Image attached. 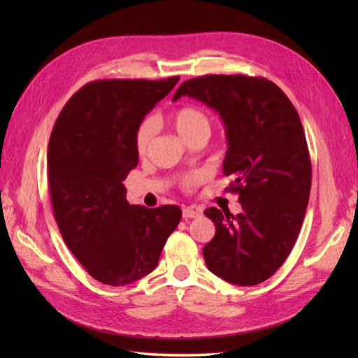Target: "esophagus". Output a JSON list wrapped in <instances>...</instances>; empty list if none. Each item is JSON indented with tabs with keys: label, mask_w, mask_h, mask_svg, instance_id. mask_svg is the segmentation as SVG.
<instances>
[{
	"label": "esophagus",
	"mask_w": 358,
	"mask_h": 358,
	"mask_svg": "<svg viewBox=\"0 0 358 358\" xmlns=\"http://www.w3.org/2000/svg\"><path fill=\"white\" fill-rule=\"evenodd\" d=\"M201 215V209L199 208H183L182 210V216L185 220H189V218H197V216Z\"/></svg>",
	"instance_id": "1"
}]
</instances>
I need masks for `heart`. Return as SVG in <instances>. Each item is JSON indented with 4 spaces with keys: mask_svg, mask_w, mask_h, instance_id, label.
I'll list each match as a JSON object with an SVG mask.
<instances>
[{
    "mask_svg": "<svg viewBox=\"0 0 358 358\" xmlns=\"http://www.w3.org/2000/svg\"><path fill=\"white\" fill-rule=\"evenodd\" d=\"M170 124L176 129V133L185 140V142L188 138L197 134L209 136L210 133V121L208 115L192 106H185L178 109L170 116ZM152 136H154V122L150 121V119H146V121H143L137 127L136 138H134L136 149L140 155H143L146 152L150 140H152ZM187 183L188 185L196 183V178H188Z\"/></svg>",
    "mask_w": 358,
    "mask_h": 358,
    "instance_id": "1",
    "label": "heart"
}]
</instances>
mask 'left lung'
Returning a JSON list of instances; mask_svg holds the SVG:
<instances>
[{
	"label": "left lung",
	"instance_id": "obj_1",
	"mask_svg": "<svg viewBox=\"0 0 358 358\" xmlns=\"http://www.w3.org/2000/svg\"><path fill=\"white\" fill-rule=\"evenodd\" d=\"M187 95L220 115L225 128V176L234 180L242 212L204 210L216 233L203 257L227 282L262 284L284 264L305 218L310 159L294 106L263 78L210 74L183 82L173 101Z\"/></svg>",
	"mask_w": 358,
	"mask_h": 358
}]
</instances>
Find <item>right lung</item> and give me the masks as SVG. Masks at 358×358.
I'll use <instances>...</instances> for the list:
<instances>
[{
    "label": "right lung",
    "instance_id": "1",
    "mask_svg": "<svg viewBox=\"0 0 358 358\" xmlns=\"http://www.w3.org/2000/svg\"><path fill=\"white\" fill-rule=\"evenodd\" d=\"M179 82L95 80L76 92L49 140L48 175L64 242L94 279L128 285L157 267L178 206L129 204L124 180L138 162L137 127Z\"/></svg>",
    "mask_w": 358,
    "mask_h": 358
}]
</instances>
